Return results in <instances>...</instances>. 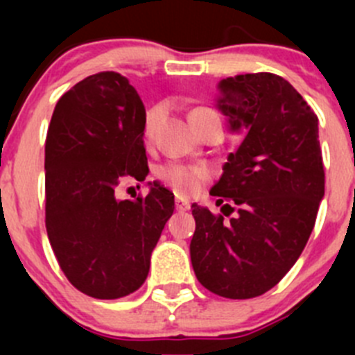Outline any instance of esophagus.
<instances>
[{"mask_svg":"<svg viewBox=\"0 0 355 355\" xmlns=\"http://www.w3.org/2000/svg\"><path fill=\"white\" fill-rule=\"evenodd\" d=\"M175 207H177L178 213H184V211L191 209V202L184 198H177L175 199Z\"/></svg>","mask_w":355,"mask_h":355,"instance_id":"1","label":"esophagus"}]
</instances>
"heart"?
I'll use <instances>...</instances> for the list:
<instances>
[{
	"mask_svg": "<svg viewBox=\"0 0 355 355\" xmlns=\"http://www.w3.org/2000/svg\"><path fill=\"white\" fill-rule=\"evenodd\" d=\"M204 113H216V111L209 108H196L191 113V120L194 116ZM163 118V108L161 106H155L148 111V116H146V135L151 137L155 128L159 123V120ZM156 177L163 182L164 185L173 189L178 194H194L198 192V189L202 184V180L206 178V170L202 166H187V164H178V163H168L163 164L156 170Z\"/></svg>",
	"mask_w": 355,
	"mask_h": 355,
	"instance_id": "1",
	"label": "heart"
}]
</instances>
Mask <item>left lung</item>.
<instances>
[{"instance_id": "obj_1", "label": "left lung", "mask_w": 355, "mask_h": 355, "mask_svg": "<svg viewBox=\"0 0 355 355\" xmlns=\"http://www.w3.org/2000/svg\"><path fill=\"white\" fill-rule=\"evenodd\" d=\"M216 106L244 141L211 189L223 214L192 204L191 261L202 287L227 299L273 288L295 264L324 196L318 116L284 77L268 71L218 84ZM227 211H225L224 209Z\"/></svg>"}]
</instances>
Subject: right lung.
I'll list each match as a JSON object with an SVG mask.
<instances>
[{
  "instance_id": "1",
  "label": "right lung",
  "mask_w": 355,
  "mask_h": 355,
  "mask_svg": "<svg viewBox=\"0 0 355 355\" xmlns=\"http://www.w3.org/2000/svg\"><path fill=\"white\" fill-rule=\"evenodd\" d=\"M146 110L116 71H99L60 98L46 137V230L71 285L94 299H120L146 282L151 252L175 209L163 185L118 199L127 178L149 173Z\"/></svg>"
}]
</instances>
